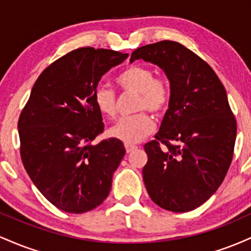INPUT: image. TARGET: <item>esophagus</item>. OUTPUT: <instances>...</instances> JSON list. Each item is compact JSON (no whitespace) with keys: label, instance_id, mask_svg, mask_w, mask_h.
<instances>
[{"label":"esophagus","instance_id":"1","mask_svg":"<svg viewBox=\"0 0 251 251\" xmlns=\"http://www.w3.org/2000/svg\"><path fill=\"white\" fill-rule=\"evenodd\" d=\"M125 149H126V152L129 153V152L134 151V150H137V146L133 145V144H125Z\"/></svg>","mask_w":251,"mask_h":251}]
</instances>
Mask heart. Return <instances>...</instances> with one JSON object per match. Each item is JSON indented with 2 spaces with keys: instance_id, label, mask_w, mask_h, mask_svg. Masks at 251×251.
Segmentation results:
<instances>
[{
  "instance_id": "obj_1",
  "label": "heart",
  "mask_w": 251,
  "mask_h": 251,
  "mask_svg": "<svg viewBox=\"0 0 251 251\" xmlns=\"http://www.w3.org/2000/svg\"><path fill=\"white\" fill-rule=\"evenodd\" d=\"M116 82L125 92L138 93L137 109H149L153 113H162L168 106L170 91L166 82L154 77L151 68L142 65H131L118 74ZM94 103L99 113L105 118H113L117 112L116 94L106 86H99L94 91ZM154 123L146 112L132 117L122 118L109 128L112 138L126 144L142 142L153 131Z\"/></svg>"
}]
</instances>
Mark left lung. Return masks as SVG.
I'll return each mask as SVG.
<instances>
[{
  "label": "left lung",
  "instance_id": "left-lung-1",
  "mask_svg": "<svg viewBox=\"0 0 251 251\" xmlns=\"http://www.w3.org/2000/svg\"><path fill=\"white\" fill-rule=\"evenodd\" d=\"M139 59L157 65L170 81L159 132L144 146V183L160 208L191 211L217 191L232 160L237 126L226 88L208 63L178 42L137 48L129 61Z\"/></svg>",
  "mask_w": 251,
  "mask_h": 251
}]
</instances>
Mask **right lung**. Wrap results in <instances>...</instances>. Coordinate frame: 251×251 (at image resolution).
<instances>
[{
  "instance_id": "1",
  "label": "right lung",
  "mask_w": 251,
  "mask_h": 251,
  "mask_svg": "<svg viewBox=\"0 0 251 251\" xmlns=\"http://www.w3.org/2000/svg\"><path fill=\"white\" fill-rule=\"evenodd\" d=\"M128 54L83 47L48 66L20 116L21 159L41 194L70 214L93 210L107 198L125 155L116 138L92 145L103 131L94 103L100 79Z\"/></svg>"
}]
</instances>
